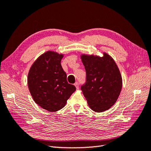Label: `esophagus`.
<instances>
[{"label": "esophagus", "instance_id": "esophagus-1", "mask_svg": "<svg viewBox=\"0 0 151 151\" xmlns=\"http://www.w3.org/2000/svg\"><path fill=\"white\" fill-rule=\"evenodd\" d=\"M74 85L76 86V88H77V89H79V83H78V82H76V83H75V84H74Z\"/></svg>", "mask_w": 151, "mask_h": 151}]
</instances>
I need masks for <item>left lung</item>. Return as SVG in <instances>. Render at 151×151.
I'll return each instance as SVG.
<instances>
[{"instance_id": "left-lung-1", "label": "left lung", "mask_w": 151, "mask_h": 151, "mask_svg": "<svg viewBox=\"0 0 151 151\" xmlns=\"http://www.w3.org/2000/svg\"><path fill=\"white\" fill-rule=\"evenodd\" d=\"M86 81L81 89L93 111L101 112L114 105L122 88L121 73L113 59L107 53L103 57L83 55Z\"/></svg>"}]
</instances>
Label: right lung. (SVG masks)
I'll return each mask as SVG.
<instances>
[{"mask_svg":"<svg viewBox=\"0 0 151 151\" xmlns=\"http://www.w3.org/2000/svg\"><path fill=\"white\" fill-rule=\"evenodd\" d=\"M63 55L48 51L36 60L29 69L28 85L30 93L38 105L50 112L63 109L76 91L69 84L61 64Z\"/></svg>","mask_w":151,"mask_h":151,"instance_id":"1","label":"right lung"}]
</instances>
